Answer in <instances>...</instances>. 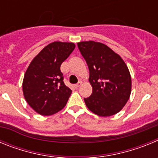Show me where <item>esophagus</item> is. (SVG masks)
<instances>
[{
	"instance_id": "esophagus-1",
	"label": "esophagus",
	"mask_w": 158,
	"mask_h": 158,
	"mask_svg": "<svg viewBox=\"0 0 158 158\" xmlns=\"http://www.w3.org/2000/svg\"><path fill=\"white\" fill-rule=\"evenodd\" d=\"M82 84H83V82H82V81H79L77 84V85H75V87H76V88H79V87H80V86L82 85Z\"/></svg>"
}]
</instances>
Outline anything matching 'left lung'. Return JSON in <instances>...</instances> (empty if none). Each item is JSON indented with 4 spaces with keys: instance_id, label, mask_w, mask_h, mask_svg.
Here are the masks:
<instances>
[{
    "instance_id": "left-lung-1",
    "label": "left lung",
    "mask_w": 158,
    "mask_h": 158,
    "mask_svg": "<svg viewBox=\"0 0 158 158\" xmlns=\"http://www.w3.org/2000/svg\"><path fill=\"white\" fill-rule=\"evenodd\" d=\"M77 46L89 66V81L93 88L91 96L84 98L86 106L99 116L115 115L131 96V77L127 65L104 43L82 41Z\"/></svg>"
}]
</instances>
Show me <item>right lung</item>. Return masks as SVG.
Returning <instances> with one entry per match:
<instances>
[{"label":"right lung","mask_w":158,"mask_h":158,"mask_svg":"<svg viewBox=\"0 0 158 158\" xmlns=\"http://www.w3.org/2000/svg\"><path fill=\"white\" fill-rule=\"evenodd\" d=\"M73 43L55 41L35 57L23 77V93L32 109L41 115H54L66 104L72 91L63 82L62 62L75 48Z\"/></svg>","instance_id":"right-lung-1"}]
</instances>
